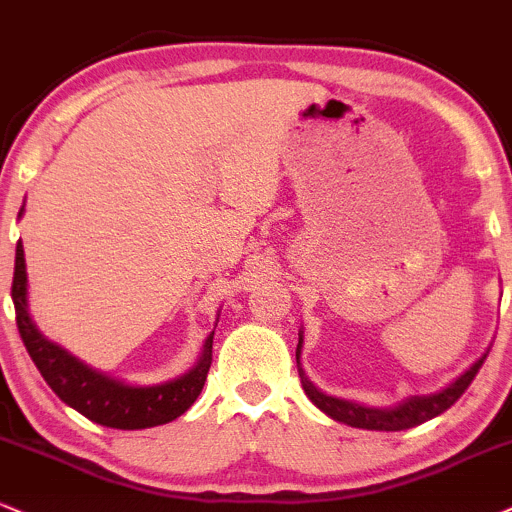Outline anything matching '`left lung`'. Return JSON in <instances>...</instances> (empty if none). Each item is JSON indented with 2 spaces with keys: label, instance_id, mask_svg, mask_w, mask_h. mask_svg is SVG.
Returning <instances> with one entry per match:
<instances>
[{
  "label": "left lung",
  "instance_id": "8db88e82",
  "mask_svg": "<svg viewBox=\"0 0 512 512\" xmlns=\"http://www.w3.org/2000/svg\"><path fill=\"white\" fill-rule=\"evenodd\" d=\"M304 330H299V345H297V366H299V378H302V388L309 398L321 412H326L330 419L335 422L354 426V429H366V431H405L412 429V426H419L429 419L438 417L448 410L450 405H455V400L465 393L467 386L474 381L477 371L482 369L486 350L482 357L474 362L470 369H465L462 374L450 381L446 388L436 390V393H426V395H410V398L395 402L393 407H371V405H362V402H352L345 398H335V395L323 393L318 390L314 383L309 381L304 374L302 364H299V354H302V340Z\"/></svg>",
  "mask_w": 512,
  "mask_h": 512
}]
</instances>
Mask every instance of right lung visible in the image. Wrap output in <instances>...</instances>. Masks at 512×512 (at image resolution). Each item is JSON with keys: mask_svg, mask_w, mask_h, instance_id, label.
<instances>
[{"mask_svg": "<svg viewBox=\"0 0 512 512\" xmlns=\"http://www.w3.org/2000/svg\"><path fill=\"white\" fill-rule=\"evenodd\" d=\"M21 215L23 208L18 210V218ZM11 299H14L18 333H21L23 345L47 386L59 395V400L74 407L90 422L124 431L150 429V426H160L182 417L201 395L210 362H213L215 330L203 342L201 357L186 374L170 378L165 383H153V386H134V383L119 381V378L83 364L81 359L40 333L28 309V273L21 242L16 244Z\"/></svg>", "mask_w": 512, "mask_h": 512, "instance_id": "add662e5", "label": "right lung"}]
</instances>
